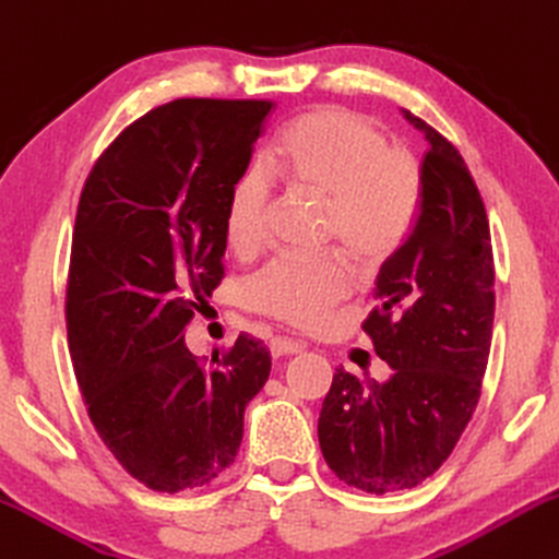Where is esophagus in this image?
Segmentation results:
<instances>
[{
	"mask_svg": "<svg viewBox=\"0 0 559 559\" xmlns=\"http://www.w3.org/2000/svg\"><path fill=\"white\" fill-rule=\"evenodd\" d=\"M299 352H305V344H299V341H292V338H273L271 341L273 359H278V356H294Z\"/></svg>",
	"mask_w": 559,
	"mask_h": 559,
	"instance_id": "obj_1",
	"label": "esophagus"
}]
</instances>
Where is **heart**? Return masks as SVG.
Here are the masks:
<instances>
[{
	"label": "heart",
	"instance_id": "1",
	"mask_svg": "<svg viewBox=\"0 0 559 559\" xmlns=\"http://www.w3.org/2000/svg\"><path fill=\"white\" fill-rule=\"evenodd\" d=\"M267 166L297 190L328 205V237L359 262L390 258L412 231L421 179L416 160L361 114L325 106L299 117L275 143ZM271 185L260 169L228 187L224 228L241 254L265 241ZM354 288L341 258L288 254L271 262L250 286L252 307L292 328H318Z\"/></svg>",
	"mask_w": 559,
	"mask_h": 559
}]
</instances>
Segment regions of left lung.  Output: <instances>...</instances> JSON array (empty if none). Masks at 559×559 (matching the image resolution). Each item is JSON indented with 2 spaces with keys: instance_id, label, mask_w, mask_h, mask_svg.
Returning a JSON list of instances; mask_svg holds the SVG:
<instances>
[{
  "instance_id": "left-lung-1",
  "label": "left lung",
  "mask_w": 559,
  "mask_h": 559,
  "mask_svg": "<svg viewBox=\"0 0 559 559\" xmlns=\"http://www.w3.org/2000/svg\"><path fill=\"white\" fill-rule=\"evenodd\" d=\"M421 194L412 231L382 262L365 320L388 380L344 367L322 401L320 450L341 481L361 492L412 489L453 453L481 393L495 320L489 221L461 153L427 122Z\"/></svg>"
}]
</instances>
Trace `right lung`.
<instances>
[{"label":"right lung","instance_id":"obj_1","mask_svg":"<svg viewBox=\"0 0 559 559\" xmlns=\"http://www.w3.org/2000/svg\"><path fill=\"white\" fill-rule=\"evenodd\" d=\"M267 100L179 98L127 127L85 179L72 231L67 341L93 427L145 487H205L231 466L271 356L239 335L203 367L185 344L224 278L228 187Z\"/></svg>","mask_w":559,"mask_h":559}]
</instances>
